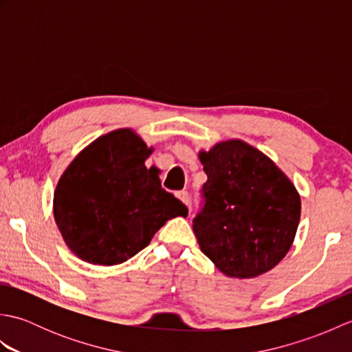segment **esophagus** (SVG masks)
I'll use <instances>...</instances> for the list:
<instances>
[{
    "label": "esophagus",
    "instance_id": "34e87169",
    "mask_svg": "<svg viewBox=\"0 0 352 352\" xmlns=\"http://www.w3.org/2000/svg\"><path fill=\"white\" fill-rule=\"evenodd\" d=\"M175 195H177V198H178V199L183 201V203H184L186 206H189V204H190V195H189V192H188V190H180V192H177Z\"/></svg>",
    "mask_w": 352,
    "mask_h": 352
}]
</instances>
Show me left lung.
I'll return each mask as SVG.
<instances>
[{
  "instance_id": "8db88e82",
  "label": "left lung",
  "mask_w": 352,
  "mask_h": 352,
  "mask_svg": "<svg viewBox=\"0 0 352 352\" xmlns=\"http://www.w3.org/2000/svg\"><path fill=\"white\" fill-rule=\"evenodd\" d=\"M207 182L193 218L199 248L228 276L252 278L278 265L301 216L295 186L275 163L242 140L201 151Z\"/></svg>"
}]
</instances>
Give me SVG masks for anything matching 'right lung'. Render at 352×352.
<instances>
[{"instance_id":"1","label":"right lung","mask_w":352,"mask_h":352,"mask_svg":"<svg viewBox=\"0 0 352 352\" xmlns=\"http://www.w3.org/2000/svg\"><path fill=\"white\" fill-rule=\"evenodd\" d=\"M151 148L116 130L85 148L58 182L54 218L66 245L94 265H119L148 246L157 230L188 207L146 169Z\"/></svg>"}]
</instances>
